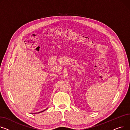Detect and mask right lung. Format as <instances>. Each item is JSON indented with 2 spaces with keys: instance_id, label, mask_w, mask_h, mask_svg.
Masks as SVG:
<instances>
[{
  "instance_id": "add662e5",
  "label": "right lung",
  "mask_w": 130,
  "mask_h": 130,
  "mask_svg": "<svg viewBox=\"0 0 130 130\" xmlns=\"http://www.w3.org/2000/svg\"><path fill=\"white\" fill-rule=\"evenodd\" d=\"M46 109H45L44 110H43V111H41V112H38V113H40V112H43L44 111H45V110H46Z\"/></svg>"
}]
</instances>
